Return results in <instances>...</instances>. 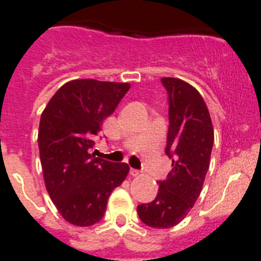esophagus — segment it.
I'll list each match as a JSON object with an SVG mask.
<instances>
[{"label":"esophagus","instance_id":"34e87169","mask_svg":"<svg viewBox=\"0 0 261 261\" xmlns=\"http://www.w3.org/2000/svg\"><path fill=\"white\" fill-rule=\"evenodd\" d=\"M130 175H132V176H135V177H137V176H141L142 175V172L140 171V170H136V168H130Z\"/></svg>","mask_w":261,"mask_h":261}]
</instances>
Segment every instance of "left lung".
Instances as JSON below:
<instances>
[{
    "instance_id": "8db88e82",
    "label": "left lung",
    "mask_w": 261,
    "mask_h": 261,
    "mask_svg": "<svg viewBox=\"0 0 261 261\" xmlns=\"http://www.w3.org/2000/svg\"><path fill=\"white\" fill-rule=\"evenodd\" d=\"M168 95V132L165 153L172 170L159 180L156 197L137 206L140 220L155 229H168L186 218L199 199L209 170L213 125L204 99L179 78L161 80Z\"/></svg>"
}]
</instances>
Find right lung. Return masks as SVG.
Wrapping results in <instances>:
<instances>
[{"label": "right lung", "instance_id": "obj_1", "mask_svg": "<svg viewBox=\"0 0 261 261\" xmlns=\"http://www.w3.org/2000/svg\"><path fill=\"white\" fill-rule=\"evenodd\" d=\"M129 84L74 80L60 87L43 111L38 144L44 181L57 211L71 225L102 220L111 192L123 183L126 163L90 154L102 123Z\"/></svg>", "mask_w": 261, "mask_h": 261}]
</instances>
